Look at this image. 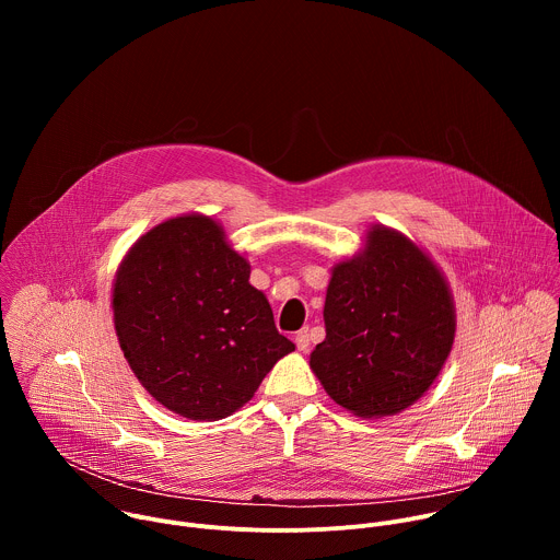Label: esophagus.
<instances>
[{"label":"esophagus","instance_id":"esophagus-1","mask_svg":"<svg viewBox=\"0 0 560 560\" xmlns=\"http://www.w3.org/2000/svg\"><path fill=\"white\" fill-rule=\"evenodd\" d=\"M294 343H296V350H301V352H305L310 348V332H307V328H303V330H299L294 335Z\"/></svg>","mask_w":560,"mask_h":560}]
</instances>
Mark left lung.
Returning <instances> with one entry per match:
<instances>
[{"instance_id":"1","label":"left lung","mask_w":560,"mask_h":560,"mask_svg":"<svg viewBox=\"0 0 560 560\" xmlns=\"http://www.w3.org/2000/svg\"><path fill=\"white\" fill-rule=\"evenodd\" d=\"M326 339L310 368L335 404L361 419L404 412L441 374L456 335L450 283L410 236L374 223L332 268Z\"/></svg>"}]
</instances>
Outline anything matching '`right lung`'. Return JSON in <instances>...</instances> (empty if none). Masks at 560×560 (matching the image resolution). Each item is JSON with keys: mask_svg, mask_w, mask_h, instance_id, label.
<instances>
[{"mask_svg": "<svg viewBox=\"0 0 560 560\" xmlns=\"http://www.w3.org/2000/svg\"><path fill=\"white\" fill-rule=\"evenodd\" d=\"M119 348L166 410L219 421L244 408L275 363L294 350L250 285V264L223 225L190 212L141 234L113 281Z\"/></svg>", "mask_w": 560, "mask_h": 560, "instance_id": "right-lung-1", "label": "right lung"}]
</instances>
